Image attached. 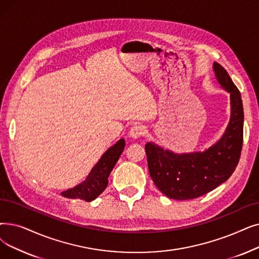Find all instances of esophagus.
Wrapping results in <instances>:
<instances>
[{
  "label": "esophagus",
  "mask_w": 259,
  "mask_h": 259,
  "mask_svg": "<svg viewBox=\"0 0 259 259\" xmlns=\"http://www.w3.org/2000/svg\"><path fill=\"white\" fill-rule=\"evenodd\" d=\"M145 134V128L141 125H136L133 126L131 129H130V132H129V136L132 140H138L140 139L141 137H143Z\"/></svg>",
  "instance_id": "obj_1"
}]
</instances>
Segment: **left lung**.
I'll return each mask as SVG.
<instances>
[{
  "label": "left lung",
  "mask_w": 259,
  "mask_h": 259,
  "mask_svg": "<svg viewBox=\"0 0 259 259\" xmlns=\"http://www.w3.org/2000/svg\"><path fill=\"white\" fill-rule=\"evenodd\" d=\"M219 84L230 93L231 118L222 138L203 152L175 153L154 143L145 145L149 174L155 186L170 199L203 196L232 176L243 142V107L239 90L219 63H213Z\"/></svg>",
  "instance_id": "8db88e82"
}]
</instances>
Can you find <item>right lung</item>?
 <instances>
[{
    "label": "right lung",
    "instance_id": "right-lung-1",
    "mask_svg": "<svg viewBox=\"0 0 259 259\" xmlns=\"http://www.w3.org/2000/svg\"><path fill=\"white\" fill-rule=\"evenodd\" d=\"M123 148H125V140L121 139L103 154L83 182L62 192L61 196L69 199H80L88 202L96 199L106 189L108 178L118 161Z\"/></svg>",
    "mask_w": 259,
    "mask_h": 259
}]
</instances>
